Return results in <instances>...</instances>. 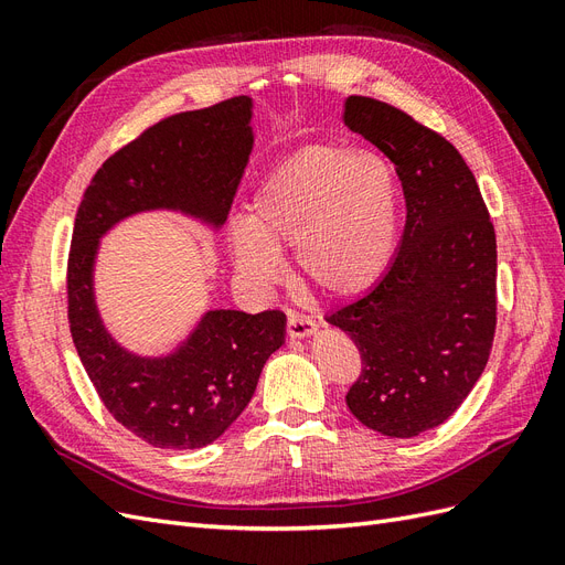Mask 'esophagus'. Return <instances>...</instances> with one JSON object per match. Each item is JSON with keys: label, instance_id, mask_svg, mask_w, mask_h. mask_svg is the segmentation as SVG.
Here are the masks:
<instances>
[{"label": "esophagus", "instance_id": "1", "mask_svg": "<svg viewBox=\"0 0 565 565\" xmlns=\"http://www.w3.org/2000/svg\"><path fill=\"white\" fill-rule=\"evenodd\" d=\"M311 332H316V320L309 316H301V313H289L287 316V334L292 339H301V337H309Z\"/></svg>", "mask_w": 565, "mask_h": 565}]
</instances>
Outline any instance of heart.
<instances>
[{
    "label": "heart",
    "mask_w": 565,
    "mask_h": 565,
    "mask_svg": "<svg viewBox=\"0 0 565 565\" xmlns=\"http://www.w3.org/2000/svg\"><path fill=\"white\" fill-rule=\"evenodd\" d=\"M398 210V177L377 152L303 148L256 188L245 221L231 224L235 268L268 282L278 276L276 249L292 247L299 276L322 295H358L391 262Z\"/></svg>",
    "instance_id": "obj_1"
}]
</instances>
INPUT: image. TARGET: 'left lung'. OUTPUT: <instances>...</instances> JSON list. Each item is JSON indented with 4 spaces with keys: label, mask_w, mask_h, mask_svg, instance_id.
I'll return each mask as SVG.
<instances>
[{
    "label": "left lung",
    "mask_w": 565,
    "mask_h": 565,
    "mask_svg": "<svg viewBox=\"0 0 565 565\" xmlns=\"http://www.w3.org/2000/svg\"><path fill=\"white\" fill-rule=\"evenodd\" d=\"M344 122L396 167L405 231L367 295L328 322L361 353L347 405L367 429L413 438L446 422L481 377L498 328V241L459 150L396 106L349 96Z\"/></svg>",
    "instance_id": "8db88e82"
}]
</instances>
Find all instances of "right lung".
Listing matches in <instances>:
<instances>
[{"label":"right lung","instance_id":"right-lung-1","mask_svg":"<svg viewBox=\"0 0 565 565\" xmlns=\"http://www.w3.org/2000/svg\"><path fill=\"white\" fill-rule=\"evenodd\" d=\"M249 119L247 96L160 119L104 162L75 216L65 276L75 349L108 413L156 448L195 450L228 429L282 347L285 313L210 311L174 355L136 358L98 320L96 245L115 221L156 207L224 224L254 143Z\"/></svg>","mask_w":565,"mask_h":565}]
</instances>
